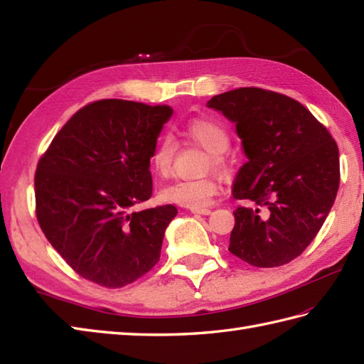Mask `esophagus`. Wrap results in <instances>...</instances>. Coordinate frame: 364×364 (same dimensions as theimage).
<instances>
[{
    "label": "esophagus",
    "mask_w": 364,
    "mask_h": 364,
    "mask_svg": "<svg viewBox=\"0 0 364 364\" xmlns=\"http://www.w3.org/2000/svg\"><path fill=\"white\" fill-rule=\"evenodd\" d=\"M191 213H194V214H202V215H208V214H211V210H208V208H202V210H191Z\"/></svg>",
    "instance_id": "esophagus-1"
}]
</instances>
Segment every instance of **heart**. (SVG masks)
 Segmentation results:
<instances>
[{
  "mask_svg": "<svg viewBox=\"0 0 364 364\" xmlns=\"http://www.w3.org/2000/svg\"><path fill=\"white\" fill-rule=\"evenodd\" d=\"M183 134L192 142L208 151V168L218 172H227L228 158L225 151L230 146L228 131L220 123L206 117L192 119L183 128ZM175 156V142L170 137H162L151 153V168L161 178L172 173ZM218 192V183L214 178H200V180H176L161 189V198L167 203L180 205L191 210H202L211 203Z\"/></svg>",
  "mask_w": 364,
  "mask_h": 364,
  "instance_id": "b5f03b06",
  "label": "heart"
}]
</instances>
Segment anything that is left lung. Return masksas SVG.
<instances>
[{"label": "left lung", "instance_id": "8db88e82", "mask_svg": "<svg viewBox=\"0 0 364 364\" xmlns=\"http://www.w3.org/2000/svg\"><path fill=\"white\" fill-rule=\"evenodd\" d=\"M236 125L247 158L233 184L239 206L228 250L257 267L297 258L335 203L339 151L327 128L296 100L258 87L223 92L206 103Z\"/></svg>", "mask_w": 364, "mask_h": 364}]
</instances>
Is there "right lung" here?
Here are the masks:
<instances>
[{"label": "right lung", "mask_w": 364, "mask_h": 364, "mask_svg": "<svg viewBox=\"0 0 364 364\" xmlns=\"http://www.w3.org/2000/svg\"><path fill=\"white\" fill-rule=\"evenodd\" d=\"M172 115L170 106L100 100L76 112L38 161V225L82 278L122 288L159 261L176 208L134 206L151 197L150 158Z\"/></svg>", "instance_id": "obj_1"}]
</instances>
